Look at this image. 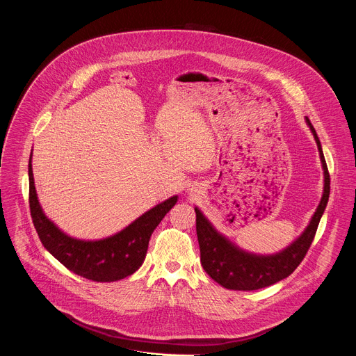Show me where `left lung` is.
I'll return each mask as SVG.
<instances>
[{"mask_svg":"<svg viewBox=\"0 0 356 356\" xmlns=\"http://www.w3.org/2000/svg\"><path fill=\"white\" fill-rule=\"evenodd\" d=\"M306 120L316 138L320 152L324 169V193L309 227L284 250L268 257L248 253L218 234L216 228L209 222V220L202 216V213L198 209H194L195 231L200 245V259L202 269L207 272L213 280L225 289L248 291L275 284L290 276L310 249L328 202L330 173L317 132L310 120Z\"/></svg>","mask_w":356,"mask_h":356,"instance_id":"left-lung-1","label":"left lung"}]
</instances>
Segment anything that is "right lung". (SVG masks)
Instances as JSON below:
<instances>
[{
  "label": "right lung",
  "mask_w": 356,
  "mask_h": 356,
  "mask_svg": "<svg viewBox=\"0 0 356 356\" xmlns=\"http://www.w3.org/2000/svg\"><path fill=\"white\" fill-rule=\"evenodd\" d=\"M28 173L31 217L42 245L69 270L94 282H115L135 273L143 264L152 232L177 202L173 195L113 236L81 241L67 236L47 220L36 197L31 161Z\"/></svg>",
  "instance_id": "add662e5"
}]
</instances>
